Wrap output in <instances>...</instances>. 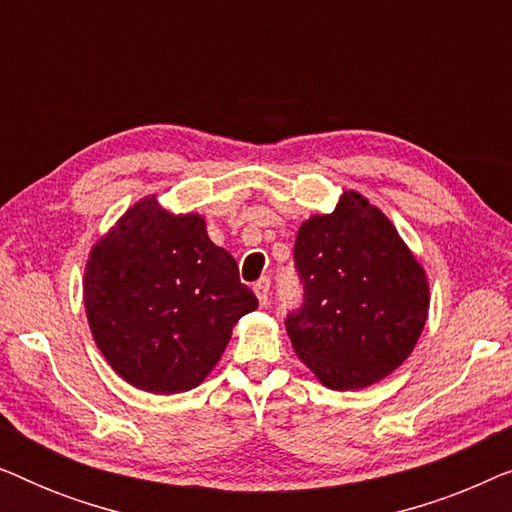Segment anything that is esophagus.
Masks as SVG:
<instances>
[{
    "instance_id": "1",
    "label": "esophagus",
    "mask_w": 512,
    "mask_h": 512,
    "mask_svg": "<svg viewBox=\"0 0 512 512\" xmlns=\"http://www.w3.org/2000/svg\"><path fill=\"white\" fill-rule=\"evenodd\" d=\"M254 293L258 298V303L261 305H268V293H270V279L268 277H261L258 282L254 284Z\"/></svg>"
}]
</instances>
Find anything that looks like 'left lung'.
I'll return each instance as SVG.
<instances>
[{
    "label": "left lung",
    "instance_id": "8db88e82",
    "mask_svg": "<svg viewBox=\"0 0 512 512\" xmlns=\"http://www.w3.org/2000/svg\"><path fill=\"white\" fill-rule=\"evenodd\" d=\"M303 305L286 317L298 359L328 389H363L415 349L429 314L426 272L387 216L356 191L298 228Z\"/></svg>",
    "mask_w": 512,
    "mask_h": 512
}]
</instances>
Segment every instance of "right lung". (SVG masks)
Masks as SVG:
<instances>
[{
  "label": "right lung",
  "instance_id": "add662e5",
  "mask_svg": "<svg viewBox=\"0 0 512 512\" xmlns=\"http://www.w3.org/2000/svg\"><path fill=\"white\" fill-rule=\"evenodd\" d=\"M93 338L109 366L149 394L205 380L258 300L200 214L142 198L95 244L83 277Z\"/></svg>",
  "mask_w": 512,
  "mask_h": 512
}]
</instances>
